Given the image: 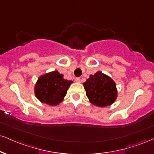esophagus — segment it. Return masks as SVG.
I'll return each instance as SVG.
<instances>
[{
  "label": "esophagus",
  "mask_w": 154,
  "mask_h": 154,
  "mask_svg": "<svg viewBox=\"0 0 154 154\" xmlns=\"http://www.w3.org/2000/svg\"><path fill=\"white\" fill-rule=\"evenodd\" d=\"M75 82H81V79L79 77H77V78L75 79Z\"/></svg>",
  "instance_id": "obj_1"
}]
</instances>
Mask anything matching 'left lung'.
Here are the masks:
<instances>
[{"label":"left lung","mask_w":154,"mask_h":154,"mask_svg":"<svg viewBox=\"0 0 154 154\" xmlns=\"http://www.w3.org/2000/svg\"><path fill=\"white\" fill-rule=\"evenodd\" d=\"M89 101L95 106L104 107L113 104L118 97V90L115 81L100 71L83 83Z\"/></svg>","instance_id":"left-lung-1"}]
</instances>
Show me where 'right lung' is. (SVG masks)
Listing matches in <instances>:
<instances>
[{
  "label": "right lung",
  "instance_id": "add662e5",
  "mask_svg": "<svg viewBox=\"0 0 154 154\" xmlns=\"http://www.w3.org/2000/svg\"><path fill=\"white\" fill-rule=\"evenodd\" d=\"M72 80L64 79L58 72H49L41 75L34 86V94L41 103L56 106L64 100Z\"/></svg>",
  "mask_w": 154,
  "mask_h": 154
}]
</instances>
